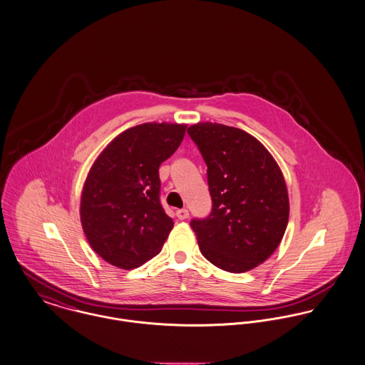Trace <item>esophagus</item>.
Instances as JSON below:
<instances>
[{"label":"esophagus","mask_w":365,"mask_h":365,"mask_svg":"<svg viewBox=\"0 0 365 365\" xmlns=\"http://www.w3.org/2000/svg\"><path fill=\"white\" fill-rule=\"evenodd\" d=\"M176 217H178V220L183 221V220L189 218V211H187L186 208H180V210H178V211H176Z\"/></svg>","instance_id":"obj_1"}]
</instances>
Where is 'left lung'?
I'll return each mask as SVG.
<instances>
[{"label":"left lung","instance_id":"1","mask_svg":"<svg viewBox=\"0 0 365 365\" xmlns=\"http://www.w3.org/2000/svg\"><path fill=\"white\" fill-rule=\"evenodd\" d=\"M207 163L212 211L190 222L202 256L221 270L245 273L266 262L283 240L289 200L283 172L253 135L204 122L187 128Z\"/></svg>","mask_w":365,"mask_h":365}]
</instances>
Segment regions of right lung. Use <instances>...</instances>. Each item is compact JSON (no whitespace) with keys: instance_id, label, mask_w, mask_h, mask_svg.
<instances>
[{"instance_id":"obj_1","label":"right lung","mask_w":365,"mask_h":365,"mask_svg":"<svg viewBox=\"0 0 365 365\" xmlns=\"http://www.w3.org/2000/svg\"><path fill=\"white\" fill-rule=\"evenodd\" d=\"M187 124L144 123L116 135L93 161L80 202L91 247L123 270L157 256L173 221L160 202V166L180 145Z\"/></svg>"}]
</instances>
